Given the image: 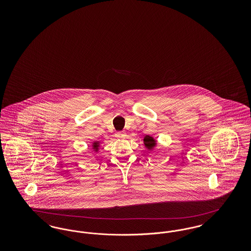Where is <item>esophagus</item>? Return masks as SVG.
<instances>
[{
    "label": "esophagus",
    "instance_id": "esophagus-1",
    "mask_svg": "<svg viewBox=\"0 0 251 251\" xmlns=\"http://www.w3.org/2000/svg\"><path fill=\"white\" fill-rule=\"evenodd\" d=\"M116 137L117 138H125L126 137V133L122 132V131H119L116 133Z\"/></svg>",
    "mask_w": 251,
    "mask_h": 251
}]
</instances>
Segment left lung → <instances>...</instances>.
<instances>
[{
  "mask_svg": "<svg viewBox=\"0 0 251 251\" xmlns=\"http://www.w3.org/2000/svg\"><path fill=\"white\" fill-rule=\"evenodd\" d=\"M143 141L145 147H146L148 150H150V151H151L156 146V140L152 136L146 135V136L144 137Z\"/></svg>",
  "mask_w": 251,
  "mask_h": 251,
  "instance_id": "8db88e82",
  "label": "left lung"
}]
</instances>
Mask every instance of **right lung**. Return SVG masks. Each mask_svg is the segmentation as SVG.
I'll return each mask as SVG.
<instances>
[{
    "label": "right lung",
    "instance_id": "add662e5",
    "mask_svg": "<svg viewBox=\"0 0 251 251\" xmlns=\"http://www.w3.org/2000/svg\"><path fill=\"white\" fill-rule=\"evenodd\" d=\"M92 147H93V149L95 150L96 151L99 150V147H100V143L98 142V141H96V142H94L93 143V145H92Z\"/></svg>",
    "mask_w": 251,
    "mask_h": 251
}]
</instances>
